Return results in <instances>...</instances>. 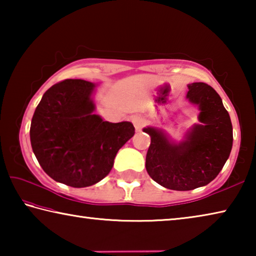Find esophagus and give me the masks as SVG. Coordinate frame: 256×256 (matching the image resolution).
Returning a JSON list of instances; mask_svg holds the SVG:
<instances>
[{
	"label": "esophagus",
	"instance_id": "1",
	"mask_svg": "<svg viewBox=\"0 0 256 256\" xmlns=\"http://www.w3.org/2000/svg\"><path fill=\"white\" fill-rule=\"evenodd\" d=\"M132 123H133L134 128H136V131H141V128L144 126L146 120H144V118H142V116L136 115V116H133V118H132Z\"/></svg>",
	"mask_w": 256,
	"mask_h": 256
}]
</instances>
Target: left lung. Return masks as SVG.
<instances>
[{
    "instance_id": "1",
    "label": "left lung",
    "mask_w": 256,
    "mask_h": 256,
    "mask_svg": "<svg viewBox=\"0 0 256 256\" xmlns=\"http://www.w3.org/2000/svg\"><path fill=\"white\" fill-rule=\"evenodd\" d=\"M188 86L186 99L198 107L200 123L194 124L183 140H172L162 128H144L151 138L146 172L159 185L175 190L209 184L222 170L232 146V120L219 94L203 82Z\"/></svg>"
}]
</instances>
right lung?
<instances>
[{
    "label": "right lung",
    "instance_id": "add662e5",
    "mask_svg": "<svg viewBox=\"0 0 256 256\" xmlns=\"http://www.w3.org/2000/svg\"><path fill=\"white\" fill-rule=\"evenodd\" d=\"M96 84L68 79L47 90L34 112L30 142L47 175L86 188L110 174L118 151L134 136L131 122L110 123L94 114Z\"/></svg>",
    "mask_w": 256,
    "mask_h": 256
}]
</instances>
